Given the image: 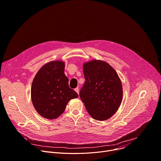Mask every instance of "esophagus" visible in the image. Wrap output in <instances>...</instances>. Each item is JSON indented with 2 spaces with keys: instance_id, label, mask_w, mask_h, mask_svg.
Here are the masks:
<instances>
[{
  "instance_id": "1",
  "label": "esophagus",
  "mask_w": 161,
  "mask_h": 161,
  "mask_svg": "<svg viewBox=\"0 0 161 161\" xmlns=\"http://www.w3.org/2000/svg\"><path fill=\"white\" fill-rule=\"evenodd\" d=\"M75 92H77V93L78 94H79V88H78V87L75 88Z\"/></svg>"
}]
</instances>
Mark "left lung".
Listing matches in <instances>:
<instances>
[{
	"instance_id": "obj_1",
	"label": "left lung",
	"mask_w": 161,
	"mask_h": 161,
	"mask_svg": "<svg viewBox=\"0 0 161 161\" xmlns=\"http://www.w3.org/2000/svg\"><path fill=\"white\" fill-rule=\"evenodd\" d=\"M86 79L80 98L95 120L110 119L122 100V86L116 71L108 63L94 59L83 64Z\"/></svg>"
}]
</instances>
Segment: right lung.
<instances>
[{"instance_id":"right-lung-1","label":"right lung","mask_w":161,"mask_h":161,"mask_svg":"<svg viewBox=\"0 0 161 161\" xmlns=\"http://www.w3.org/2000/svg\"><path fill=\"white\" fill-rule=\"evenodd\" d=\"M64 69L63 61L48 62L40 69L32 82V103L38 114L46 119L58 118L70 100L79 97L77 93L69 87Z\"/></svg>"}]
</instances>
